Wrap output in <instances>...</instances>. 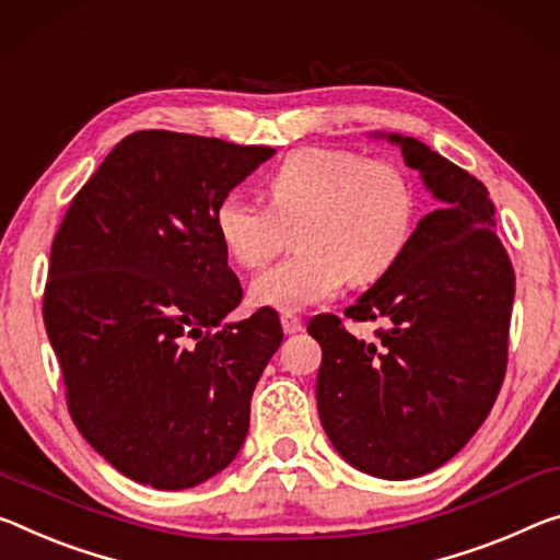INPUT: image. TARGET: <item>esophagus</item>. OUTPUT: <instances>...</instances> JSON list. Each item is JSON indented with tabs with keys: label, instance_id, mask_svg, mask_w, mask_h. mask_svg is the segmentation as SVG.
Here are the masks:
<instances>
[{
	"label": "esophagus",
	"instance_id": "obj_1",
	"mask_svg": "<svg viewBox=\"0 0 560 560\" xmlns=\"http://www.w3.org/2000/svg\"><path fill=\"white\" fill-rule=\"evenodd\" d=\"M281 326H283V331H287V334H299L301 328H304V322H301V318L294 316V314H283Z\"/></svg>",
	"mask_w": 560,
	"mask_h": 560
}]
</instances>
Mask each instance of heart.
<instances>
[{
  "mask_svg": "<svg viewBox=\"0 0 560 560\" xmlns=\"http://www.w3.org/2000/svg\"><path fill=\"white\" fill-rule=\"evenodd\" d=\"M269 207L236 194L214 209V229L229 259L256 269L271 259L291 226L296 254L252 281V301L279 312L331 299L386 277L416 226L419 194L404 166L346 149H299L266 179Z\"/></svg>",
  "mask_w": 560,
  "mask_h": 560,
  "instance_id": "1",
  "label": "heart"
}]
</instances>
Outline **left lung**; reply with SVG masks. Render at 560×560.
<instances>
[{"mask_svg":"<svg viewBox=\"0 0 560 560\" xmlns=\"http://www.w3.org/2000/svg\"><path fill=\"white\" fill-rule=\"evenodd\" d=\"M436 209L401 259L357 304L351 322H381L376 341L318 314L316 404L336 451L371 476H423L454 458L486 421L509 363L516 273L493 229L486 186L413 137H396Z\"/></svg>","mask_w":560,"mask_h":560,"instance_id":"obj_1","label":"left lung"}]
</instances>
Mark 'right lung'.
Instances as JSON below:
<instances>
[{
  "label": "right lung",
  "mask_w": 560,
  "mask_h": 560,
  "mask_svg": "<svg viewBox=\"0 0 560 560\" xmlns=\"http://www.w3.org/2000/svg\"><path fill=\"white\" fill-rule=\"evenodd\" d=\"M271 147L144 129L124 137L69 203L51 244L44 326L67 408L131 481L182 491L232 464L279 314L242 304L217 203Z\"/></svg>",
  "instance_id": "add662e5"
}]
</instances>
